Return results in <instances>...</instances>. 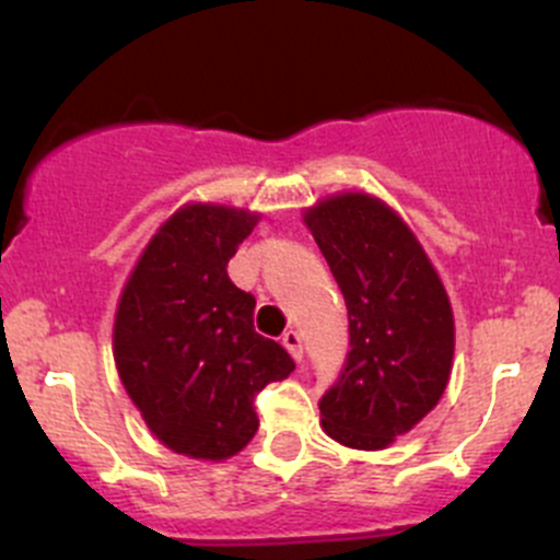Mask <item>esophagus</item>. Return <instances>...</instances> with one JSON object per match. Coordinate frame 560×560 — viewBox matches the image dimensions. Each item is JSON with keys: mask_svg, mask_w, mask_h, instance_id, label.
Listing matches in <instances>:
<instances>
[{"mask_svg": "<svg viewBox=\"0 0 560 560\" xmlns=\"http://www.w3.org/2000/svg\"><path fill=\"white\" fill-rule=\"evenodd\" d=\"M281 343H284L287 352L292 354V358L301 363L303 360V341H301V332L298 330H284V336H281Z\"/></svg>", "mask_w": 560, "mask_h": 560, "instance_id": "1", "label": "esophagus"}]
</instances>
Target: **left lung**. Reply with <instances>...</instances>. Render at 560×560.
<instances>
[{
  "label": "left lung",
  "instance_id": "obj_1",
  "mask_svg": "<svg viewBox=\"0 0 560 560\" xmlns=\"http://www.w3.org/2000/svg\"><path fill=\"white\" fill-rule=\"evenodd\" d=\"M349 312V354L322 395V428L385 450L444 395L455 354L447 290L409 224L380 197L338 191L303 211Z\"/></svg>",
  "mask_w": 560,
  "mask_h": 560
}]
</instances>
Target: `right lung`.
<instances>
[{
	"instance_id": "add662e5",
	"label": "right lung",
	"mask_w": 560,
	"mask_h": 560,
	"mask_svg": "<svg viewBox=\"0 0 560 560\" xmlns=\"http://www.w3.org/2000/svg\"><path fill=\"white\" fill-rule=\"evenodd\" d=\"M259 213L186 202L140 254L118 298L113 360L149 431L173 453L228 460L257 433L254 395L295 363L254 330V295L228 262Z\"/></svg>"
}]
</instances>
